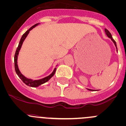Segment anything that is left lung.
<instances>
[{
	"label": "left lung",
	"instance_id": "left-lung-1",
	"mask_svg": "<svg viewBox=\"0 0 126 126\" xmlns=\"http://www.w3.org/2000/svg\"><path fill=\"white\" fill-rule=\"evenodd\" d=\"M105 32H106V35H108V37H109L110 39L111 40H112V42H113V43H114V44H115V46H116V51H118V50H117V47H116V42H115V41L114 40V39H113V38H112V35H111L110 32L108 30H107V29H105ZM88 89L89 91H97V90H92V89Z\"/></svg>",
	"mask_w": 126,
	"mask_h": 126
}]
</instances>
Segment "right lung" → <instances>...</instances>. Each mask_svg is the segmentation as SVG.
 Here are the masks:
<instances>
[{
  "label": "right lung",
  "mask_w": 126,
  "mask_h": 126,
  "mask_svg": "<svg viewBox=\"0 0 126 126\" xmlns=\"http://www.w3.org/2000/svg\"><path fill=\"white\" fill-rule=\"evenodd\" d=\"M39 24V23H37V24L34 25V26H32V27L30 28L28 31H26L25 32V33H24V34H23L22 37H21L20 40L19 44H18V46L17 48L16 51L15 55H14V67H15L16 72V74H17V75L19 77L20 79L22 80V81H23L25 84H26L27 86H29L33 87L39 86L41 85V84H43V83H46V82H47V81L49 80L50 79H51V78L54 76V75L55 74V71H56V68H55L52 73L50 74L49 75H48L47 77H46L43 78V79H40V80H31V79H27L26 77H25L24 75H22V73L20 72L19 69H18V65H17V57L18 55V53H19V51L20 50L21 47H22V44H23V42H24L25 39H26V37H27L28 34H29L30 31H31V30H32L34 27L37 26Z\"/></svg>",
  "instance_id": "1"
}]
</instances>
